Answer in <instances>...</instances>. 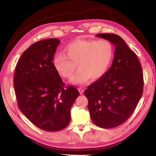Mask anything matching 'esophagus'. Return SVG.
Instances as JSON below:
<instances>
[{
    "mask_svg": "<svg viewBox=\"0 0 156 156\" xmlns=\"http://www.w3.org/2000/svg\"><path fill=\"white\" fill-rule=\"evenodd\" d=\"M78 91H79V92H80V94H83V92H84V89H83V88H82L81 87H80V88H78Z\"/></svg>",
    "mask_w": 156,
    "mask_h": 156,
    "instance_id": "1",
    "label": "esophagus"
}]
</instances>
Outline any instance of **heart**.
I'll use <instances>...</instances> for the list:
<instances>
[{"label": "heart", "mask_w": 156, "mask_h": 156, "mask_svg": "<svg viewBox=\"0 0 156 156\" xmlns=\"http://www.w3.org/2000/svg\"><path fill=\"white\" fill-rule=\"evenodd\" d=\"M65 54H57L53 58V65L59 74L71 79V83L83 85L92 78L101 79L107 73L114 57V48L108 40L76 39L64 48Z\"/></svg>", "instance_id": "obj_1"}]
</instances>
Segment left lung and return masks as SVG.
Masks as SVG:
<instances>
[{
	"label": "left lung",
	"instance_id": "left-lung-1",
	"mask_svg": "<svg viewBox=\"0 0 156 156\" xmlns=\"http://www.w3.org/2000/svg\"><path fill=\"white\" fill-rule=\"evenodd\" d=\"M115 46L111 67L84 92L92 122L102 128L117 127L133 114L143 94L140 62L120 36L97 34Z\"/></svg>",
	"mask_w": 156,
	"mask_h": 156
}]
</instances>
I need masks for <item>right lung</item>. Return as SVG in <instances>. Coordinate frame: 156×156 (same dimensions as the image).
<instances>
[{
    "mask_svg": "<svg viewBox=\"0 0 156 156\" xmlns=\"http://www.w3.org/2000/svg\"><path fill=\"white\" fill-rule=\"evenodd\" d=\"M59 39L32 44L16 64L14 87L20 110L29 121L46 131L64 129L70 121V108L80 94L76 88H64L53 58Z\"/></svg>",
    "mask_w": 156,
    "mask_h": 156,
    "instance_id": "obj_1",
    "label": "right lung"
}]
</instances>
